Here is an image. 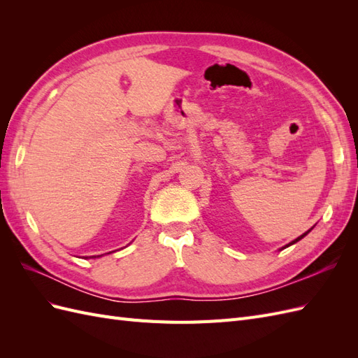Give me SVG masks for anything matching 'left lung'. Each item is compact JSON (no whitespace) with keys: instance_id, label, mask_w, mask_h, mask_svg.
<instances>
[{"instance_id":"obj_1","label":"left lung","mask_w":358,"mask_h":358,"mask_svg":"<svg viewBox=\"0 0 358 358\" xmlns=\"http://www.w3.org/2000/svg\"><path fill=\"white\" fill-rule=\"evenodd\" d=\"M312 229H313V227H312ZM312 229H309V230H308L306 233H303L301 236H299V237H297V239H294V241H292V242H289L288 245H285L284 248H280V249H285V248H288V246H291V245H294V243H297V242H299V241H301V239H303V237H305V236H306L308 233H310V230H312Z\"/></svg>"}]
</instances>
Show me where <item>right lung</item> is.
<instances>
[{
  "mask_svg": "<svg viewBox=\"0 0 358 358\" xmlns=\"http://www.w3.org/2000/svg\"><path fill=\"white\" fill-rule=\"evenodd\" d=\"M113 252V251H112ZM107 254H110V252H107ZM104 254H101V255H92V257H90V258H100V257H103ZM85 258H88V257H85Z\"/></svg>",
  "mask_w": 358,
  "mask_h": 358,
  "instance_id": "1",
  "label": "right lung"
}]
</instances>
